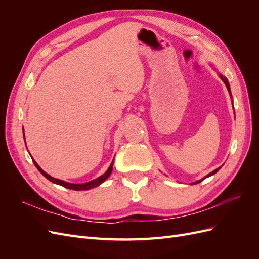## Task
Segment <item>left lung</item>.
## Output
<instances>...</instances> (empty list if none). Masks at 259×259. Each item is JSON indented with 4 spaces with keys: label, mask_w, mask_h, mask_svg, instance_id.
Wrapping results in <instances>:
<instances>
[{
    "label": "left lung",
    "mask_w": 259,
    "mask_h": 259,
    "mask_svg": "<svg viewBox=\"0 0 259 259\" xmlns=\"http://www.w3.org/2000/svg\"><path fill=\"white\" fill-rule=\"evenodd\" d=\"M221 77H222V80H223V81H224V83H225V84H226V86H227V90H228V91H229V93H230V86H229V83H228V80H227V79H226V77H224V76H223V75H221ZM219 169H221V167H219V168H217V169H215V170H213V171H211V173H209V174H208V175H207V176H206V177H208V176H211V175H214V174H215V173H217V171H218V170H219ZM206 177H205V178H206ZM203 179H204V178H203ZM203 179H201V180H199V182H197V183H194V184H199V183H201V182H202V180H203ZM194 184H193V185H194Z\"/></svg>",
    "instance_id": "left-lung-1"
}]
</instances>
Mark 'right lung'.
<instances>
[{"mask_svg": "<svg viewBox=\"0 0 259 259\" xmlns=\"http://www.w3.org/2000/svg\"><path fill=\"white\" fill-rule=\"evenodd\" d=\"M32 161H33V163H34V165L36 166V168L38 169V171H40V173H41L45 178H48V179L50 180V182H52V183H54V184L60 185V186L65 187V188H68V189H72V190H76V191L89 190V189H91V188H94V187H97V186H99L101 183H104L105 180H106L109 176H110L111 171H112V167H113V161H112L111 165L109 166L108 170L106 171V173H105L104 175H101L100 177H98V178H96V179L92 180V182L85 183V184H70V183H66V182H64V180H60V179H57V178H54V177L50 176L49 174H46L45 171H44L40 166L37 165L36 162H35L34 160H32Z\"/></svg>", "mask_w": 259, "mask_h": 259, "instance_id": "right-lung-1", "label": "right lung"}]
</instances>
